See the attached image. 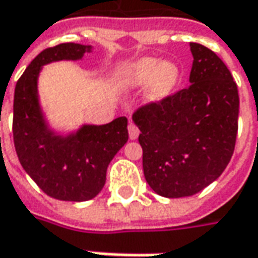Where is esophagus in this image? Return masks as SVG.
Masks as SVG:
<instances>
[{"label": "esophagus", "instance_id": "esophagus-1", "mask_svg": "<svg viewBox=\"0 0 258 258\" xmlns=\"http://www.w3.org/2000/svg\"><path fill=\"white\" fill-rule=\"evenodd\" d=\"M127 132H129V138L132 139V141H135V139H138L139 138V129H138V126L133 125V123H131V125L127 126Z\"/></svg>", "mask_w": 258, "mask_h": 258}]
</instances>
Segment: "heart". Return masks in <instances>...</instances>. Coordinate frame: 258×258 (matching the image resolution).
<instances>
[{"mask_svg":"<svg viewBox=\"0 0 258 258\" xmlns=\"http://www.w3.org/2000/svg\"><path fill=\"white\" fill-rule=\"evenodd\" d=\"M179 78L180 69L174 62L142 58L126 67L122 75V84L131 89H139L149 85V99L159 102L172 93Z\"/></svg>","mask_w":258,"mask_h":258,"instance_id":"1","label":"heart"}]
</instances>
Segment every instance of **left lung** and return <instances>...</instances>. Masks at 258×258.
<instances>
[{
    "instance_id": "left-lung-1",
    "label": "left lung",
    "mask_w": 258,
    "mask_h": 258,
    "mask_svg": "<svg viewBox=\"0 0 258 258\" xmlns=\"http://www.w3.org/2000/svg\"><path fill=\"white\" fill-rule=\"evenodd\" d=\"M190 85L133 113L143 149V173L155 193L193 196L224 172L237 136L238 92L216 53L190 42Z\"/></svg>"
}]
</instances>
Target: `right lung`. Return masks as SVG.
Listing matches in <instances>:
<instances>
[{
	"mask_svg": "<svg viewBox=\"0 0 258 258\" xmlns=\"http://www.w3.org/2000/svg\"><path fill=\"white\" fill-rule=\"evenodd\" d=\"M91 45L59 44L36 55L18 79L14 93L12 135L24 170L48 196L86 202L99 195L110 160L127 142V119L106 125H84L62 136L46 123L38 98V77L44 65L78 60Z\"/></svg>",
	"mask_w": 258,
	"mask_h": 258,
	"instance_id": "1",
	"label": "right lung"
}]
</instances>
